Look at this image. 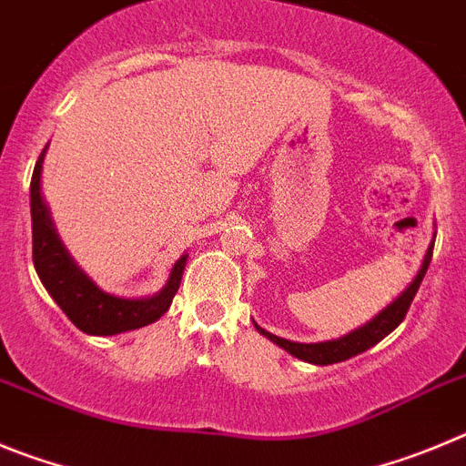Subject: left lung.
<instances>
[{
  "instance_id": "obj_1",
  "label": "left lung",
  "mask_w": 466,
  "mask_h": 466,
  "mask_svg": "<svg viewBox=\"0 0 466 466\" xmlns=\"http://www.w3.org/2000/svg\"><path fill=\"white\" fill-rule=\"evenodd\" d=\"M434 237H437V234H434ZM431 250H434V241H431V246L427 248L425 259H422V267H420V271H418L416 279H413V283H410L409 288H406V290L401 292V295L397 297V299L392 301L388 309H385V311H380L374 320L367 322V325L360 327V329H355V332L346 334V337L334 339V341H325V343H295V341H288V339L276 337V334L264 332L262 327H258V325L255 327H258L259 334H264L267 339H271L274 343H279L280 348H285L288 353L295 355V358H299V360H304V362H311V364L343 362V360L353 358V355L364 353L367 348L376 346L380 339L388 337V334L392 332V329H395L401 320H404L410 301H413V297H416L418 288H420L422 279H425V274H427V267H430V262H431Z\"/></svg>"
}]
</instances>
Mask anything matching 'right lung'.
Here are the masks:
<instances>
[{
	"mask_svg": "<svg viewBox=\"0 0 466 466\" xmlns=\"http://www.w3.org/2000/svg\"><path fill=\"white\" fill-rule=\"evenodd\" d=\"M44 153L46 148L41 150L32 183H29V207H32V259L50 297L81 332L95 334V337H111L127 329H139L165 316L181 285L187 255H183L174 264L165 288L148 299H120V297L99 290L66 255L65 246L50 223L48 208L44 207L39 187Z\"/></svg>",
	"mask_w": 466,
	"mask_h": 466,
	"instance_id": "1",
	"label": "right lung"
}]
</instances>
